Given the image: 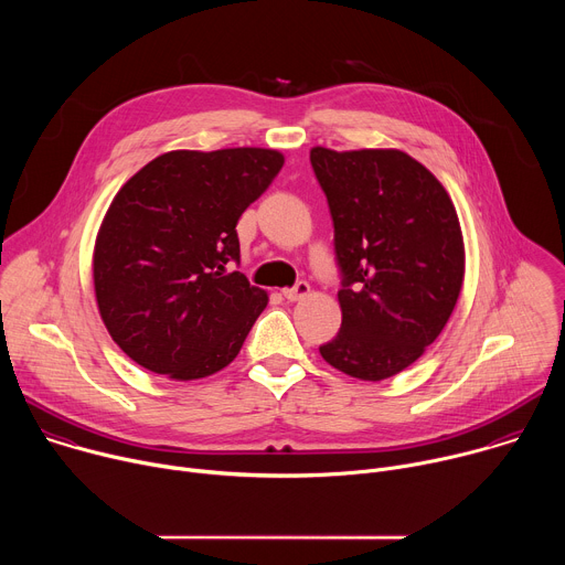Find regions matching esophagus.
I'll return each mask as SVG.
<instances>
[{
  "mask_svg": "<svg viewBox=\"0 0 565 565\" xmlns=\"http://www.w3.org/2000/svg\"><path fill=\"white\" fill-rule=\"evenodd\" d=\"M310 295V286L306 284V281H297L292 288H286L284 290V297L288 299V301H299V299H303V297H308Z\"/></svg>",
  "mask_w": 565,
  "mask_h": 565,
  "instance_id": "esophagus-1",
  "label": "esophagus"
}]
</instances>
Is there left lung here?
Wrapping results in <instances>:
<instances>
[{
    "mask_svg": "<svg viewBox=\"0 0 565 565\" xmlns=\"http://www.w3.org/2000/svg\"><path fill=\"white\" fill-rule=\"evenodd\" d=\"M335 225L342 329L319 347L333 369L380 382L412 366L449 321L465 244L443 183L399 149L312 147Z\"/></svg>",
    "mask_w": 565,
    "mask_h": 565,
    "instance_id": "obj_1",
    "label": "left lung"
}]
</instances>
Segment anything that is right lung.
I'll list each match as a JSON object with an SVG mask.
<instances>
[{
	"mask_svg": "<svg viewBox=\"0 0 565 565\" xmlns=\"http://www.w3.org/2000/svg\"><path fill=\"white\" fill-rule=\"evenodd\" d=\"M281 166L264 147L174 149L118 190L96 236L94 290L127 358L188 382L238 355L268 292L225 266L238 262V216Z\"/></svg>",
	"mask_w": 565,
	"mask_h": 565,
	"instance_id": "obj_1",
	"label": "right lung"
}]
</instances>
